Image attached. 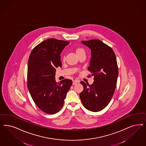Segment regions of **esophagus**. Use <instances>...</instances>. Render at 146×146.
Listing matches in <instances>:
<instances>
[{
  "instance_id": "esophagus-1",
  "label": "esophagus",
  "mask_w": 146,
  "mask_h": 146,
  "mask_svg": "<svg viewBox=\"0 0 146 146\" xmlns=\"http://www.w3.org/2000/svg\"><path fill=\"white\" fill-rule=\"evenodd\" d=\"M80 82V81L77 80H73V85H76L77 83H78V82Z\"/></svg>"
}]
</instances>
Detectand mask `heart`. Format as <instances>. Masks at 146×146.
<instances>
[{
    "mask_svg": "<svg viewBox=\"0 0 146 146\" xmlns=\"http://www.w3.org/2000/svg\"><path fill=\"white\" fill-rule=\"evenodd\" d=\"M76 51L77 54H79V53H80L81 52H85V51H84V50L83 48H78L76 49Z\"/></svg>",
    "mask_w": 146,
    "mask_h": 146,
    "instance_id": "obj_1",
    "label": "heart"
}]
</instances>
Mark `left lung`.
<instances>
[{"instance_id":"left-lung-1","label":"left lung","mask_w":146,"mask_h":146,"mask_svg":"<svg viewBox=\"0 0 146 146\" xmlns=\"http://www.w3.org/2000/svg\"><path fill=\"white\" fill-rule=\"evenodd\" d=\"M81 42L91 50L88 70L94 76V81L90 85L81 81L84 90L80 98L87 110L99 111L108 105L115 90L119 74L115 54L111 47L99 39Z\"/></svg>"}]
</instances>
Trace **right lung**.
<instances>
[{"label":"right lung","mask_w":146,"mask_h":146,"mask_svg":"<svg viewBox=\"0 0 146 146\" xmlns=\"http://www.w3.org/2000/svg\"><path fill=\"white\" fill-rule=\"evenodd\" d=\"M69 41L48 39L36 46L28 63L27 87L36 105L47 114L60 111L72 81L55 80L56 68L61 67L60 54Z\"/></svg>","instance_id":"1"}]
</instances>
